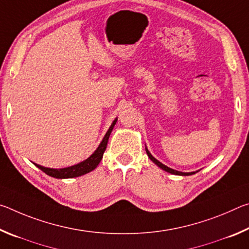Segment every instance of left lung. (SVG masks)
<instances>
[{
	"mask_svg": "<svg viewBox=\"0 0 249 249\" xmlns=\"http://www.w3.org/2000/svg\"><path fill=\"white\" fill-rule=\"evenodd\" d=\"M146 153H147V155H148V157L150 158L151 161H153L154 163H156V165H157V166L160 168V169H162V170H165V171H167V172H169V174L177 175V176H191V175H195L196 172L199 171V170H197V171H192V172H182V171H178V170L171 169V168L167 167L166 165H163V163L160 162L159 160L156 159V158L154 157V156L149 153V150L147 149V147H146Z\"/></svg>",
	"mask_w": 249,
	"mask_h": 249,
	"instance_id": "obj_1",
	"label": "left lung"
}]
</instances>
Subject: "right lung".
Returning <instances> with one entry per match:
<instances>
[{
	"label": "right lung",
	"instance_id": "add662e5",
	"mask_svg": "<svg viewBox=\"0 0 249 249\" xmlns=\"http://www.w3.org/2000/svg\"><path fill=\"white\" fill-rule=\"evenodd\" d=\"M117 122V117L113 121V123L109 126V128L107 129V134L104 135L102 142H100V145L98 148L94 150V153L92 154L89 158H87L83 161L77 163V165L67 167V168H60V169H53V168H47L40 165H37V163L33 162L36 167H38L40 170H43L46 175H48L50 177H53V178L57 179H68V178H75V177H80L88 174L92 170H94L98 165L100 163L101 160L103 158V154L105 149H107V142H108V137L111 135L113 128Z\"/></svg>",
	"mask_w": 249,
	"mask_h": 249
}]
</instances>
